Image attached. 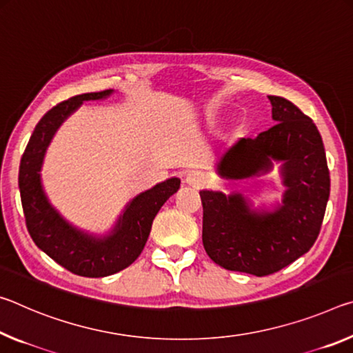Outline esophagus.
<instances>
[{
    "instance_id": "34e87169",
    "label": "esophagus",
    "mask_w": 353,
    "mask_h": 353,
    "mask_svg": "<svg viewBox=\"0 0 353 353\" xmlns=\"http://www.w3.org/2000/svg\"><path fill=\"white\" fill-rule=\"evenodd\" d=\"M186 183L194 184V186H200V184L205 183V175L197 170H190L186 175Z\"/></svg>"
}]
</instances>
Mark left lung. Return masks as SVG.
<instances>
[{
    "label": "left lung",
    "instance_id": "left-lung-1",
    "mask_svg": "<svg viewBox=\"0 0 353 353\" xmlns=\"http://www.w3.org/2000/svg\"><path fill=\"white\" fill-rule=\"evenodd\" d=\"M275 125L242 137L217 164L227 180L258 176L281 161L286 186L281 206L252 211L242 194L200 190L203 247L223 269L270 275L305 255L317 239L330 195L322 137L308 115L286 98L269 95Z\"/></svg>",
    "mask_w": 353,
    "mask_h": 353
}]
</instances>
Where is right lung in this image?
I'll list each match as a JSON object with an SVG mask.
<instances>
[{"label":"right lung","instance_id":"1","mask_svg":"<svg viewBox=\"0 0 353 353\" xmlns=\"http://www.w3.org/2000/svg\"><path fill=\"white\" fill-rule=\"evenodd\" d=\"M112 90L72 97L50 109L34 128L20 161L19 188L26 227L36 245L57 264L81 276H108L128 268L145 247L154 216L170 195L180 189V180L170 178L139 194L126 205L111 234L97 238L68 223L46 199L40 180L43 156L56 130L68 115L88 100H101Z\"/></svg>","mask_w":353,"mask_h":353}]
</instances>
